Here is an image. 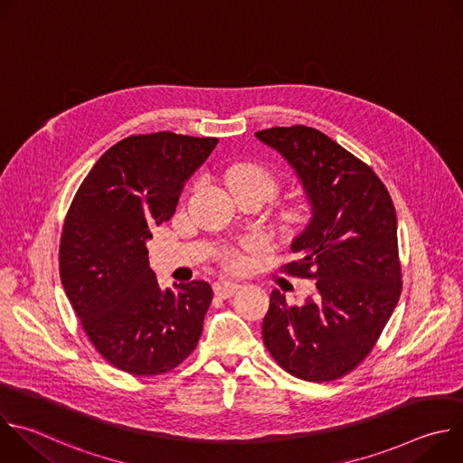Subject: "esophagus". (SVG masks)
Returning a JSON list of instances; mask_svg holds the SVG:
<instances>
[{"mask_svg": "<svg viewBox=\"0 0 463 463\" xmlns=\"http://www.w3.org/2000/svg\"><path fill=\"white\" fill-rule=\"evenodd\" d=\"M240 288H241V286H240L238 282L218 280V282L214 284V293H216L218 297H222V298H229V297H232Z\"/></svg>", "mask_w": 463, "mask_h": 463, "instance_id": "34e87169", "label": "esophagus"}]
</instances>
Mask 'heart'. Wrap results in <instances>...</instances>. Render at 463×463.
Instances as JSON below:
<instances>
[{"label":"heart","instance_id":"1","mask_svg":"<svg viewBox=\"0 0 463 463\" xmlns=\"http://www.w3.org/2000/svg\"><path fill=\"white\" fill-rule=\"evenodd\" d=\"M225 179L234 195L236 194H256L261 197L263 202L273 197L279 190L277 175L271 170H268L266 166L254 165V163H240V165L231 166L225 172ZM293 218L297 220L298 214H295ZM223 260L229 263V266H236L240 256L232 250H227L223 254Z\"/></svg>","mask_w":463,"mask_h":463}]
</instances>
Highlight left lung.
I'll use <instances>...</instances> for the list:
<instances>
[{"label": "left lung", "mask_w": 463, "mask_h": 463, "mask_svg": "<svg viewBox=\"0 0 463 463\" xmlns=\"http://www.w3.org/2000/svg\"><path fill=\"white\" fill-rule=\"evenodd\" d=\"M295 168L311 222L293 240L300 258L282 271L315 280V298L288 306L279 289L261 324L263 345L291 375L334 381L372 352L402 295L398 218L377 174L315 128L256 131Z\"/></svg>", "instance_id": "8db88e82"}]
</instances>
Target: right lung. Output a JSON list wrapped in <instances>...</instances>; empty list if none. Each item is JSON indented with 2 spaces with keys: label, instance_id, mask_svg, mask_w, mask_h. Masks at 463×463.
I'll use <instances>...</instances> for the list:
<instances>
[{
  "label": "right lung",
  "instance_id": "1",
  "mask_svg": "<svg viewBox=\"0 0 463 463\" xmlns=\"http://www.w3.org/2000/svg\"><path fill=\"white\" fill-rule=\"evenodd\" d=\"M216 145L172 131L129 136L93 165L65 216V295L95 350L131 375L174 370L202 337L213 288L194 280L163 291L146 241L174 216L183 183Z\"/></svg>",
  "mask_w": 463,
  "mask_h": 463
}]
</instances>
